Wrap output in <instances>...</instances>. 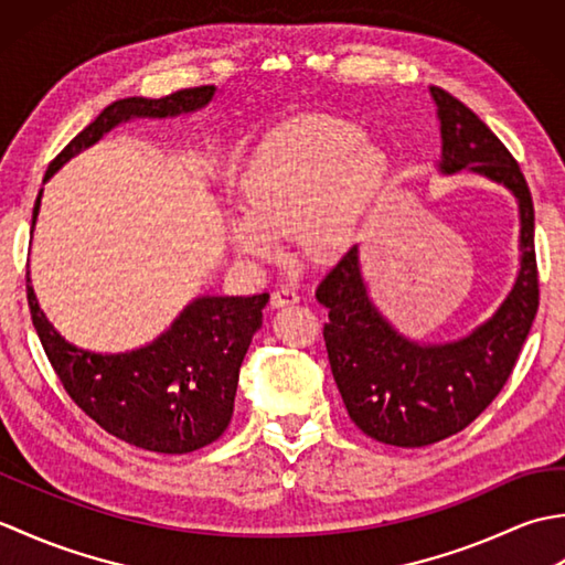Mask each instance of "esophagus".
<instances>
[{"instance_id": "1", "label": "esophagus", "mask_w": 565, "mask_h": 565, "mask_svg": "<svg viewBox=\"0 0 565 565\" xmlns=\"http://www.w3.org/2000/svg\"><path fill=\"white\" fill-rule=\"evenodd\" d=\"M298 301H301V296H298V291L286 289V286H281V289H274V294H271V308L294 306Z\"/></svg>"}]
</instances>
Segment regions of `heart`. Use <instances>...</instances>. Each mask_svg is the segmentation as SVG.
<instances>
[{
  "mask_svg": "<svg viewBox=\"0 0 565 565\" xmlns=\"http://www.w3.org/2000/svg\"><path fill=\"white\" fill-rule=\"evenodd\" d=\"M386 179L388 158L356 124L291 118L247 160L245 211L227 218V235L249 259L271 257L286 233L301 257L334 259L362 233Z\"/></svg>",
  "mask_w": 565,
  "mask_h": 565,
  "instance_id": "b5f03b06",
  "label": "heart"
}]
</instances>
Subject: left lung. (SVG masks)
Returning <instances> with one entry per match:
<instances>
[{
    "mask_svg": "<svg viewBox=\"0 0 565 565\" xmlns=\"http://www.w3.org/2000/svg\"><path fill=\"white\" fill-rule=\"evenodd\" d=\"M441 130L439 170H471L505 184L520 203V274L495 316L468 338L417 344L395 332L369 301L350 247L318 284L334 383L352 423L393 447H427L468 427L505 386L539 310L534 203L518 160L466 104L429 87Z\"/></svg>",
    "mask_w": 565,
    "mask_h": 565,
    "instance_id": "8db88e82",
    "label": "left lung"
}]
</instances>
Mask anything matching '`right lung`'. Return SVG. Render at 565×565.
<instances>
[{"label":"right lung","mask_w":565,"mask_h":565,"mask_svg":"<svg viewBox=\"0 0 565 565\" xmlns=\"http://www.w3.org/2000/svg\"><path fill=\"white\" fill-rule=\"evenodd\" d=\"M213 94V84H203L162 99L128 97L109 104L47 164L45 179L121 121L196 111ZM39 206L41 194L35 199L31 227ZM26 298L47 362L84 415L134 447L189 454L218 439L231 425L239 364L252 334L262 328L269 294L196 298L162 338L126 354L84 352L60 338L35 301L29 274Z\"/></svg>","instance_id":"add662e5"}]
</instances>
